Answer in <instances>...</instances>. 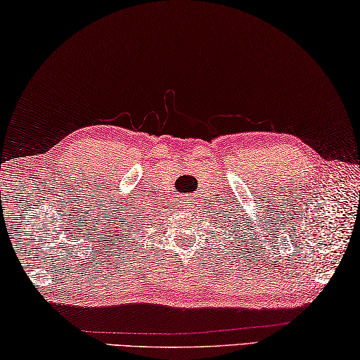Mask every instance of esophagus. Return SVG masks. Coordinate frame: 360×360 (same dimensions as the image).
I'll return each instance as SVG.
<instances>
[{"label":"esophagus","mask_w":360,"mask_h":360,"mask_svg":"<svg viewBox=\"0 0 360 360\" xmlns=\"http://www.w3.org/2000/svg\"><path fill=\"white\" fill-rule=\"evenodd\" d=\"M181 205H182V208H186L187 211H191V213H193V211H197V208H198L197 197L195 195H184V197H181Z\"/></svg>","instance_id":"1"}]
</instances>
